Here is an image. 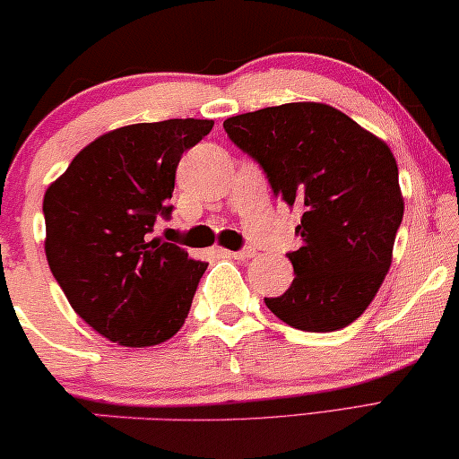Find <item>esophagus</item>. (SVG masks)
Wrapping results in <instances>:
<instances>
[{"instance_id":"1","label":"esophagus","mask_w":459,"mask_h":459,"mask_svg":"<svg viewBox=\"0 0 459 459\" xmlns=\"http://www.w3.org/2000/svg\"><path fill=\"white\" fill-rule=\"evenodd\" d=\"M229 255L232 259H238V262H245V259H251L253 255H255V249L247 247V249H241V251H229Z\"/></svg>"}]
</instances>
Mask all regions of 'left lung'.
Here are the masks:
<instances>
[{
    "label": "left lung",
    "instance_id": "obj_1",
    "mask_svg": "<svg viewBox=\"0 0 459 459\" xmlns=\"http://www.w3.org/2000/svg\"><path fill=\"white\" fill-rule=\"evenodd\" d=\"M262 164L273 194L300 210L295 280L268 309L297 330L336 332L359 319L392 265L404 216L392 150L338 108L286 102L224 121Z\"/></svg>",
    "mask_w": 459,
    "mask_h": 459
}]
</instances>
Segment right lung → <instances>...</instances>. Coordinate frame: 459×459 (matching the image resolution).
Listing matches in <instances>:
<instances>
[{
  "label": "right lung",
  "mask_w": 459,
  "mask_h": 459,
  "mask_svg": "<svg viewBox=\"0 0 459 459\" xmlns=\"http://www.w3.org/2000/svg\"><path fill=\"white\" fill-rule=\"evenodd\" d=\"M212 119L134 123L99 135L45 191V255L72 309L107 340L156 346L186 324L208 264L150 238L175 170Z\"/></svg>",
  "instance_id": "obj_1"
}]
</instances>
